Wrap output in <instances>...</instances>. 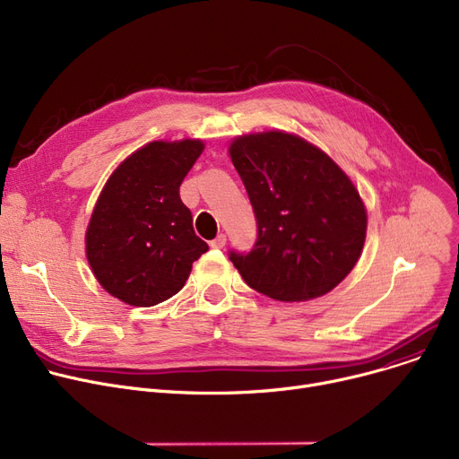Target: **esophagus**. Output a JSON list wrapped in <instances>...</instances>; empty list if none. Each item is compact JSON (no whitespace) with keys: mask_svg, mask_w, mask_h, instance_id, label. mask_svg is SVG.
<instances>
[{"mask_svg":"<svg viewBox=\"0 0 459 459\" xmlns=\"http://www.w3.org/2000/svg\"><path fill=\"white\" fill-rule=\"evenodd\" d=\"M225 244H227V236L225 234H217L210 242V247L212 249H223Z\"/></svg>","mask_w":459,"mask_h":459,"instance_id":"34e87169","label":"esophagus"}]
</instances>
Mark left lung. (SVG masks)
Instances as JSON below:
<instances>
[{"label": "left lung", "mask_w": 459, "mask_h": 459, "mask_svg": "<svg viewBox=\"0 0 459 459\" xmlns=\"http://www.w3.org/2000/svg\"><path fill=\"white\" fill-rule=\"evenodd\" d=\"M230 158L256 217L249 253L229 258L253 290L277 301L315 299L357 264L367 212L351 180L305 139L264 132L234 139Z\"/></svg>", "instance_id": "left-lung-1"}]
</instances>
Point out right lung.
Listing matches in <instances>:
<instances>
[{
    "label": "right lung",
    "instance_id": "obj_1",
    "mask_svg": "<svg viewBox=\"0 0 459 459\" xmlns=\"http://www.w3.org/2000/svg\"><path fill=\"white\" fill-rule=\"evenodd\" d=\"M203 149L197 139L144 144L102 189L85 249L94 277L117 299L152 307L173 298L208 251L180 199V184Z\"/></svg>",
    "mask_w": 459,
    "mask_h": 459
}]
</instances>
